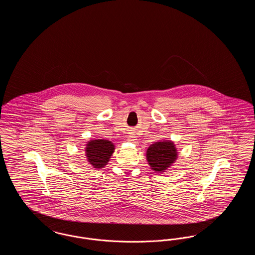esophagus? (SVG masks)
I'll return each instance as SVG.
<instances>
[{
    "label": "esophagus",
    "mask_w": 255,
    "mask_h": 255,
    "mask_svg": "<svg viewBox=\"0 0 255 255\" xmlns=\"http://www.w3.org/2000/svg\"><path fill=\"white\" fill-rule=\"evenodd\" d=\"M128 140L129 141H132V142H135L136 141V136H134V134H130L129 136H128Z\"/></svg>",
    "instance_id": "1"
}]
</instances>
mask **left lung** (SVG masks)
Returning a JSON list of instances; mask_svg holds the SVG:
<instances>
[{
  "label": "left lung",
  "mask_w": 255,
  "mask_h": 255,
  "mask_svg": "<svg viewBox=\"0 0 255 255\" xmlns=\"http://www.w3.org/2000/svg\"><path fill=\"white\" fill-rule=\"evenodd\" d=\"M178 158L176 145L171 140H159L148 147L146 159L151 169L162 173L168 169Z\"/></svg>",
  "instance_id": "left-lung-1"
}]
</instances>
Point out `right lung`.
Wrapping results in <instances>:
<instances>
[{
  "instance_id": "right-lung-1",
  "label": "right lung",
  "mask_w": 255,
  "mask_h": 255,
  "mask_svg": "<svg viewBox=\"0 0 255 255\" xmlns=\"http://www.w3.org/2000/svg\"><path fill=\"white\" fill-rule=\"evenodd\" d=\"M115 152V144L104 138L91 139L85 147V156L88 162L97 169L108 164L110 158Z\"/></svg>"
}]
</instances>
